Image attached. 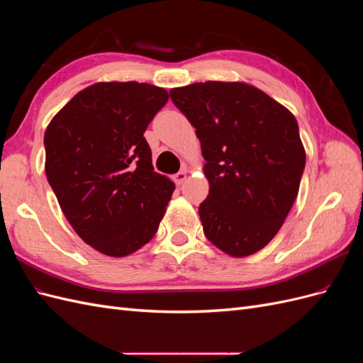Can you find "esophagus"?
I'll return each instance as SVG.
<instances>
[{"mask_svg": "<svg viewBox=\"0 0 363 363\" xmlns=\"http://www.w3.org/2000/svg\"><path fill=\"white\" fill-rule=\"evenodd\" d=\"M186 177H188V175H186V171L183 169V171H179L177 174H175L174 177H172V180H174V183H175V184H179V186H180V184L186 180Z\"/></svg>", "mask_w": 363, "mask_h": 363, "instance_id": "1", "label": "esophagus"}]
</instances>
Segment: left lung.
<instances>
[{"label": "left lung", "instance_id": "1", "mask_svg": "<svg viewBox=\"0 0 363 363\" xmlns=\"http://www.w3.org/2000/svg\"><path fill=\"white\" fill-rule=\"evenodd\" d=\"M169 95L201 142L211 184L199 207L206 238L233 257L255 255L298 195L306 152L295 116L238 82L194 83Z\"/></svg>", "mask_w": 363, "mask_h": 363}]
</instances>
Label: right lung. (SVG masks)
<instances>
[{
	"label": "right lung",
	"instance_id": "1",
	"mask_svg": "<svg viewBox=\"0 0 363 363\" xmlns=\"http://www.w3.org/2000/svg\"><path fill=\"white\" fill-rule=\"evenodd\" d=\"M168 98L147 83H96L47 127L48 183L75 233L106 256H128L151 240L175 189L152 168L144 138Z\"/></svg>",
	"mask_w": 363,
	"mask_h": 363
}]
</instances>
